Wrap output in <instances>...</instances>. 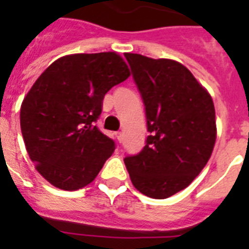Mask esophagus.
I'll list each match as a JSON object with an SVG mask.
<instances>
[{"mask_svg":"<svg viewBox=\"0 0 249 249\" xmlns=\"http://www.w3.org/2000/svg\"><path fill=\"white\" fill-rule=\"evenodd\" d=\"M115 136H116V138L119 142H121V141H123V133L121 132H116L115 133Z\"/></svg>","mask_w":249,"mask_h":249,"instance_id":"esophagus-1","label":"esophagus"}]
</instances>
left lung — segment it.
Segmentation results:
<instances>
[{"mask_svg": "<svg viewBox=\"0 0 249 249\" xmlns=\"http://www.w3.org/2000/svg\"><path fill=\"white\" fill-rule=\"evenodd\" d=\"M124 55L150 132L142 151L126 156L124 163L140 193L165 199L186 189L208 163L217 134L214 105L193 73L176 60Z\"/></svg>", "mask_w": 249, "mask_h": 249, "instance_id": "1", "label": "left lung"}]
</instances>
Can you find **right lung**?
I'll return each mask as SVG.
<instances>
[{
    "instance_id": "obj_1",
    "label": "right lung",
    "mask_w": 249,
    "mask_h": 249,
    "mask_svg": "<svg viewBox=\"0 0 249 249\" xmlns=\"http://www.w3.org/2000/svg\"><path fill=\"white\" fill-rule=\"evenodd\" d=\"M130 72L116 53L56 59L20 107V129L37 172L58 189L79 190L98 176L115 142L95 126L106 93Z\"/></svg>"
}]
</instances>
